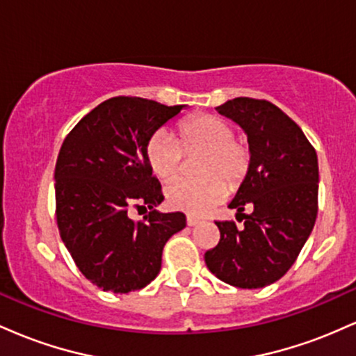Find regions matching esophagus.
Instances as JSON below:
<instances>
[{"label": "esophagus", "mask_w": 356, "mask_h": 356, "mask_svg": "<svg viewBox=\"0 0 356 356\" xmlns=\"http://www.w3.org/2000/svg\"><path fill=\"white\" fill-rule=\"evenodd\" d=\"M187 226H191V227H194V226H197V224H201V219H195V218H192V216H187Z\"/></svg>", "instance_id": "34e87169"}]
</instances>
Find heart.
<instances>
[{
    "mask_svg": "<svg viewBox=\"0 0 356 356\" xmlns=\"http://www.w3.org/2000/svg\"><path fill=\"white\" fill-rule=\"evenodd\" d=\"M184 152L202 154L197 164L201 179L172 182L165 189V199L174 209L195 216L206 214L218 206L227 189H239L252 164L248 142L236 137L234 127L229 122L214 115L186 118L179 125V140L165 130H159L145 145L147 164L162 181H170L179 175Z\"/></svg>",
    "mask_w": 356,
    "mask_h": 356,
    "instance_id": "b5f03b06",
    "label": "heart"
}]
</instances>
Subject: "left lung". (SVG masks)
I'll return each mask as SVG.
<instances>
[{"mask_svg": "<svg viewBox=\"0 0 356 356\" xmlns=\"http://www.w3.org/2000/svg\"><path fill=\"white\" fill-rule=\"evenodd\" d=\"M220 115L246 132L252 164L229 207L244 227L218 220L220 239L204 254L224 283L256 289L275 283L295 264L318 214V157L303 130L268 100L238 99L219 105ZM251 207V215H243Z\"/></svg>", "mask_w": 356, "mask_h": 356, "instance_id": "1", "label": "left lung"}]
</instances>
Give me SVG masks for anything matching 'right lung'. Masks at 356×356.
<instances>
[{
    "instance_id": "1",
    "label": "right lung",
    "mask_w": 356,
    "mask_h": 356,
    "mask_svg": "<svg viewBox=\"0 0 356 356\" xmlns=\"http://www.w3.org/2000/svg\"><path fill=\"white\" fill-rule=\"evenodd\" d=\"M184 107L113 97L63 140L55 167L56 224L81 275L104 291H137L155 280L165 243L186 227L182 212L155 209L164 195L145 159L149 138ZM130 205L149 207V214L132 221Z\"/></svg>"
}]
</instances>
